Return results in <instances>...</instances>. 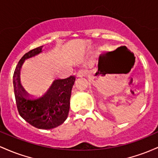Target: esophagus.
Wrapping results in <instances>:
<instances>
[{
    "label": "esophagus",
    "mask_w": 158,
    "mask_h": 158,
    "mask_svg": "<svg viewBox=\"0 0 158 158\" xmlns=\"http://www.w3.org/2000/svg\"><path fill=\"white\" fill-rule=\"evenodd\" d=\"M89 74V72L86 69H81L77 72V77H85V76H87Z\"/></svg>",
    "instance_id": "34e87169"
}]
</instances>
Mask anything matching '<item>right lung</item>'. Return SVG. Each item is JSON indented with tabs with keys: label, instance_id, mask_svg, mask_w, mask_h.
Instances as JSON below:
<instances>
[{
	"label": "right lung",
	"instance_id": "right-lung-1",
	"mask_svg": "<svg viewBox=\"0 0 158 158\" xmlns=\"http://www.w3.org/2000/svg\"><path fill=\"white\" fill-rule=\"evenodd\" d=\"M43 46L26 53L19 60L13 74V88L19 115L33 127L52 129L62 125L68 117L74 76L54 80L45 93L36 98L28 95L20 83V70L26 60L42 52Z\"/></svg>",
	"mask_w": 158,
	"mask_h": 158
}]
</instances>
